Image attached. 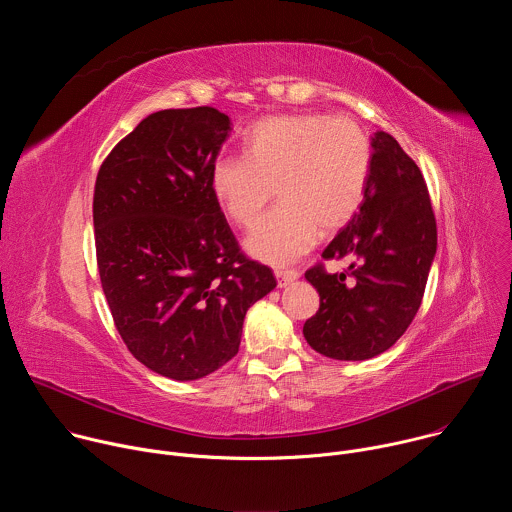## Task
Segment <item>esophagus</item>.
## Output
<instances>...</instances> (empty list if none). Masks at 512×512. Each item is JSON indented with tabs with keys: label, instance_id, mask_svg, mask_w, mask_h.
<instances>
[{
	"label": "esophagus",
	"instance_id": "obj_1",
	"mask_svg": "<svg viewBox=\"0 0 512 512\" xmlns=\"http://www.w3.org/2000/svg\"><path fill=\"white\" fill-rule=\"evenodd\" d=\"M275 277H277V285L285 287L291 281H296L300 277V271L296 269H275Z\"/></svg>",
	"mask_w": 512,
	"mask_h": 512
}]
</instances>
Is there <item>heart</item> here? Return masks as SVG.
<instances>
[{
  "label": "heart",
  "mask_w": 512,
  "mask_h": 512,
  "mask_svg": "<svg viewBox=\"0 0 512 512\" xmlns=\"http://www.w3.org/2000/svg\"><path fill=\"white\" fill-rule=\"evenodd\" d=\"M245 156H218L210 190L218 206L251 229L273 196L279 204L247 237V251L273 265L300 259L318 231L342 229L367 192L373 148L346 115L287 113L259 119L243 137Z\"/></svg>",
  "instance_id": "heart-1"
}]
</instances>
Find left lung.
I'll use <instances>...</instances> for the list:
<instances>
[{
    "mask_svg": "<svg viewBox=\"0 0 512 512\" xmlns=\"http://www.w3.org/2000/svg\"><path fill=\"white\" fill-rule=\"evenodd\" d=\"M373 166L360 210L324 249L352 257L344 273L306 271L320 294L306 320L308 344L334 360H367L391 348L413 322L437 249L429 192L417 164L385 131L371 137Z\"/></svg>",
    "mask_w": 512,
    "mask_h": 512,
    "instance_id": "obj_1",
    "label": "left lung"
}]
</instances>
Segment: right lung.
<instances>
[{
    "instance_id": "obj_1",
    "label": "right lung",
    "mask_w": 512,
    "mask_h": 512,
    "mask_svg": "<svg viewBox=\"0 0 512 512\" xmlns=\"http://www.w3.org/2000/svg\"><path fill=\"white\" fill-rule=\"evenodd\" d=\"M229 131L231 119L212 107L152 113L95 182L97 265L113 322L141 364L174 381L229 362L247 310L277 285L241 251L210 190Z\"/></svg>"
}]
</instances>
